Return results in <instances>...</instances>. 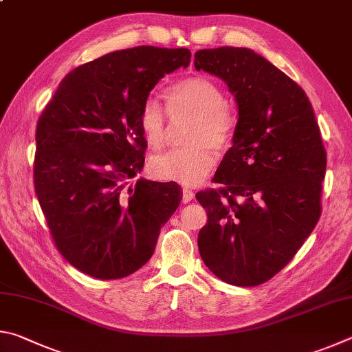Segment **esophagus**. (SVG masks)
I'll use <instances>...</instances> for the list:
<instances>
[{"label":"esophagus","mask_w":352,"mask_h":352,"mask_svg":"<svg viewBox=\"0 0 352 352\" xmlns=\"http://www.w3.org/2000/svg\"><path fill=\"white\" fill-rule=\"evenodd\" d=\"M195 198V193L190 190L188 187H184L182 188V202L184 204H187V202H190Z\"/></svg>","instance_id":"esophagus-1"}]
</instances>
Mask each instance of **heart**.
I'll list each match as a JSON object with an SVG mask.
<instances>
[{"label":"heart","mask_w":352,"mask_h":352,"mask_svg":"<svg viewBox=\"0 0 352 352\" xmlns=\"http://www.w3.org/2000/svg\"><path fill=\"white\" fill-rule=\"evenodd\" d=\"M171 116L193 117L187 142L192 145L176 148L151 157L148 170L156 179L193 184L201 181L217 162L214 150L230 145L236 119L227 107L224 91L207 77H187L165 91ZM165 111L156 98L142 104L139 125L148 145L154 150L165 144Z\"/></svg>","instance_id":"1"}]
</instances>
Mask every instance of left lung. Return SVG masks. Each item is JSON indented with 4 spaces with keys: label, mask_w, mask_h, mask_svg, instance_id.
Masks as SVG:
<instances>
[{
    "label": "left lung",
    "mask_w": 352,
    "mask_h": 352,
    "mask_svg": "<svg viewBox=\"0 0 352 352\" xmlns=\"http://www.w3.org/2000/svg\"><path fill=\"white\" fill-rule=\"evenodd\" d=\"M196 71L223 78L238 104L233 145L196 193L207 224L202 261L233 286H258L292 260L317 226L326 151L306 92L248 47L202 49Z\"/></svg>",
    "instance_id": "left-lung-1"
}]
</instances>
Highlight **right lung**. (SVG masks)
I'll list each match as a JSON object with an SVG mask.
<instances>
[{"label": "right lung", "instance_id": "add662e5", "mask_svg": "<svg viewBox=\"0 0 352 352\" xmlns=\"http://www.w3.org/2000/svg\"><path fill=\"white\" fill-rule=\"evenodd\" d=\"M188 49L109 52L61 80L36 123L34 186L65 260L98 280L134 274L179 207L173 182L129 179L145 162L142 104L165 74L190 65Z\"/></svg>", "mask_w": 352, "mask_h": 352}]
</instances>
